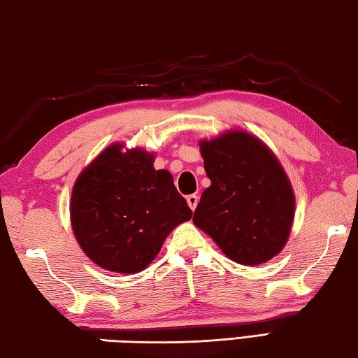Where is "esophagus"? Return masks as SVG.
<instances>
[{
  "label": "esophagus",
  "instance_id": "34e87169",
  "mask_svg": "<svg viewBox=\"0 0 358 358\" xmlns=\"http://www.w3.org/2000/svg\"><path fill=\"white\" fill-rule=\"evenodd\" d=\"M198 201H199L198 194H188V196H187V204H188V207L192 208V210H194V208H196Z\"/></svg>",
  "mask_w": 358,
  "mask_h": 358
}]
</instances>
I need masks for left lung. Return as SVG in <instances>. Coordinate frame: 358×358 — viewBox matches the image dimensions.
Returning a JSON list of instances; mask_svg holds the SVG:
<instances>
[{"label":"left lung","mask_w":358,"mask_h":358,"mask_svg":"<svg viewBox=\"0 0 358 358\" xmlns=\"http://www.w3.org/2000/svg\"><path fill=\"white\" fill-rule=\"evenodd\" d=\"M199 146L212 185L201 194L193 222L234 262L273 259L294 217V194L279 160L259 138L238 131Z\"/></svg>","instance_id":"1"}]
</instances>
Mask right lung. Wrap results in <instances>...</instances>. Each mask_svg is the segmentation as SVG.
<instances>
[{
  "label": "right lung",
  "mask_w": 358,
  "mask_h": 358,
  "mask_svg": "<svg viewBox=\"0 0 358 358\" xmlns=\"http://www.w3.org/2000/svg\"><path fill=\"white\" fill-rule=\"evenodd\" d=\"M141 150L112 145L80 173L71 194V226L98 266L132 274L159 254L174 227L192 218L171 174Z\"/></svg>",
  "instance_id": "add662e5"
}]
</instances>
